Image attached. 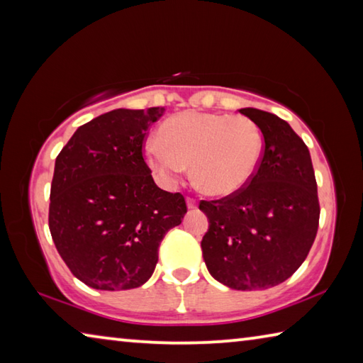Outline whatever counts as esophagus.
<instances>
[{
    "label": "esophagus",
    "instance_id": "esophagus-1",
    "mask_svg": "<svg viewBox=\"0 0 363 363\" xmlns=\"http://www.w3.org/2000/svg\"><path fill=\"white\" fill-rule=\"evenodd\" d=\"M187 208H189V210H195V208L196 206H199V201H196L195 199H190V196H187Z\"/></svg>",
    "mask_w": 363,
    "mask_h": 363
}]
</instances>
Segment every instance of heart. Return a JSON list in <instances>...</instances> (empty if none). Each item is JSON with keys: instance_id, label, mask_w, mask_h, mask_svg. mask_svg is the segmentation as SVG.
I'll return each mask as SVG.
<instances>
[{"instance_id": "1", "label": "heart", "mask_w": 363, "mask_h": 363, "mask_svg": "<svg viewBox=\"0 0 363 363\" xmlns=\"http://www.w3.org/2000/svg\"><path fill=\"white\" fill-rule=\"evenodd\" d=\"M157 139L145 158L160 182L174 186L190 163L196 186L213 196L242 190L264 153L261 130L242 115L179 112L160 125Z\"/></svg>"}]
</instances>
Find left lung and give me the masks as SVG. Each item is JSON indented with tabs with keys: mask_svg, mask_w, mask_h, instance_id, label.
I'll list each match as a JSON object with an SVG mask.
<instances>
[{
	"mask_svg": "<svg viewBox=\"0 0 363 363\" xmlns=\"http://www.w3.org/2000/svg\"><path fill=\"white\" fill-rule=\"evenodd\" d=\"M264 136L259 167L247 187L200 201L208 232L201 240L208 270L232 290H267L304 262L318 229L317 182L304 140L277 115L240 108Z\"/></svg>",
	"mask_w": 363,
	"mask_h": 363,
	"instance_id": "1",
	"label": "left lung"
}]
</instances>
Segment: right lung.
Returning <instances> with one entry per match:
<instances>
[{
	"mask_svg": "<svg viewBox=\"0 0 363 363\" xmlns=\"http://www.w3.org/2000/svg\"><path fill=\"white\" fill-rule=\"evenodd\" d=\"M164 108H116L79 126L56 158L49 230L72 274L96 290L144 285L158 247L187 213L181 194L153 182L143 157Z\"/></svg>",
	"mask_w": 363,
	"mask_h": 363,
	"instance_id": "1",
	"label": "right lung"
}]
</instances>
